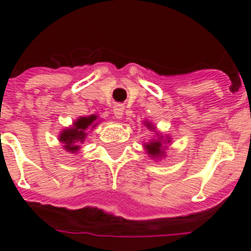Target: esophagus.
I'll return each instance as SVG.
<instances>
[{
  "label": "esophagus",
  "instance_id": "1",
  "mask_svg": "<svg viewBox=\"0 0 251 251\" xmlns=\"http://www.w3.org/2000/svg\"><path fill=\"white\" fill-rule=\"evenodd\" d=\"M113 113H114V117L117 118V120H121V118L124 117V106H122L121 104L116 105L113 109Z\"/></svg>",
  "mask_w": 251,
  "mask_h": 251
}]
</instances>
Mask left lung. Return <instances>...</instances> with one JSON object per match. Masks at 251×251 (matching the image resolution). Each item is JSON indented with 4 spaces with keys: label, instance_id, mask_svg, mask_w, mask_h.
Returning a JSON list of instances; mask_svg holds the SVG:
<instances>
[{
    "label": "left lung",
    "instance_id": "left-lung-1",
    "mask_svg": "<svg viewBox=\"0 0 251 251\" xmlns=\"http://www.w3.org/2000/svg\"><path fill=\"white\" fill-rule=\"evenodd\" d=\"M145 126L150 131H153L155 133V137L151 138L149 142H145L146 152L149 153V156L151 159H156V160H160L161 157H165V151H167V145H171L172 138L169 135H161V133H159L156 130V126L153 125L152 122L145 121L143 122Z\"/></svg>",
    "mask_w": 251,
    "mask_h": 251
}]
</instances>
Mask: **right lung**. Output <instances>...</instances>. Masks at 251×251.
<instances>
[{
    "label": "right lung",
    "mask_w": 251,
    "mask_h": 251,
    "mask_svg": "<svg viewBox=\"0 0 251 251\" xmlns=\"http://www.w3.org/2000/svg\"><path fill=\"white\" fill-rule=\"evenodd\" d=\"M98 114H90L86 117H78L69 127H65L58 134V141L70 153H76L80 150V143L86 141L88 130H92L99 125Z\"/></svg>",
    "instance_id": "1"
}]
</instances>
